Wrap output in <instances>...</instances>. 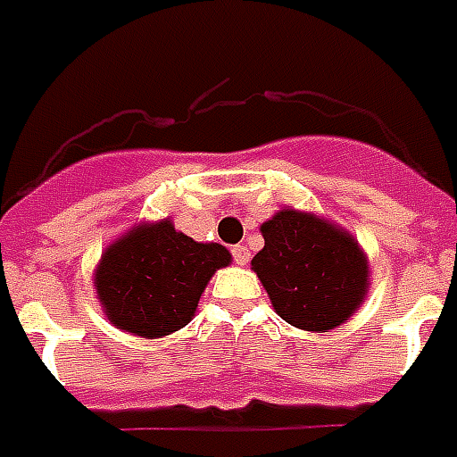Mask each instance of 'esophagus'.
Returning <instances> with one entry per match:
<instances>
[{
	"label": "esophagus",
	"mask_w": 457,
	"mask_h": 457,
	"mask_svg": "<svg viewBox=\"0 0 457 457\" xmlns=\"http://www.w3.org/2000/svg\"><path fill=\"white\" fill-rule=\"evenodd\" d=\"M231 253H233V260H236L238 265H245V262L250 260V253H248V248H245V245H233Z\"/></svg>",
	"instance_id": "obj_1"
}]
</instances>
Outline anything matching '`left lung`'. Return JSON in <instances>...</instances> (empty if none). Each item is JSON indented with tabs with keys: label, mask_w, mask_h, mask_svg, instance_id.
Masks as SVG:
<instances>
[{
	"label": "left lung",
	"mask_w": 457,
	"mask_h": 457,
	"mask_svg": "<svg viewBox=\"0 0 457 457\" xmlns=\"http://www.w3.org/2000/svg\"><path fill=\"white\" fill-rule=\"evenodd\" d=\"M260 231L265 248L250 267L281 320L298 330L328 332L361 308L371 270L346 228L313 212L284 207Z\"/></svg>",
	"instance_id": "8db88e82"
}]
</instances>
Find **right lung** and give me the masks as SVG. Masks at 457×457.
Instances as JSON below:
<instances>
[{
    "label": "right lung",
    "mask_w": 457,
    "mask_h": 457,
    "mask_svg": "<svg viewBox=\"0 0 457 457\" xmlns=\"http://www.w3.org/2000/svg\"><path fill=\"white\" fill-rule=\"evenodd\" d=\"M231 260L224 245L195 241L170 219L139 221L103 250L94 289L118 330L166 337L195 318L209 279Z\"/></svg>",
    "instance_id": "add662e5"
}]
</instances>
